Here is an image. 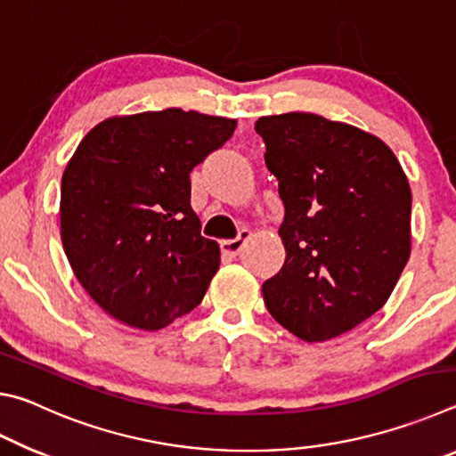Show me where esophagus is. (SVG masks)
I'll use <instances>...</instances> for the list:
<instances>
[{
    "instance_id": "obj_1",
    "label": "esophagus",
    "mask_w": 456,
    "mask_h": 456,
    "mask_svg": "<svg viewBox=\"0 0 456 456\" xmlns=\"http://www.w3.org/2000/svg\"><path fill=\"white\" fill-rule=\"evenodd\" d=\"M251 235L253 233L249 229H241L235 239H225V241H221V251L229 257L239 256V253H241V249H243V245L251 239Z\"/></svg>"
}]
</instances>
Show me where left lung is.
I'll list each match as a JSON object with an SVG mask.
<instances>
[{
    "mask_svg": "<svg viewBox=\"0 0 456 456\" xmlns=\"http://www.w3.org/2000/svg\"><path fill=\"white\" fill-rule=\"evenodd\" d=\"M256 133L285 207V264L261 293L293 336L326 342L388 302L411 257V184L386 142L346 122L288 112Z\"/></svg>",
    "mask_w": 456,
    "mask_h": 456,
    "instance_id": "left-lung-1",
    "label": "left lung"
}]
</instances>
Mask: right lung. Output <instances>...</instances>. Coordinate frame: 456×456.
Returning <instances> with one entry per match:
<instances>
[{
  "instance_id": "add662e5",
  "label": "right lung",
  "mask_w": 456,
  "mask_h": 456,
  "mask_svg": "<svg viewBox=\"0 0 456 456\" xmlns=\"http://www.w3.org/2000/svg\"><path fill=\"white\" fill-rule=\"evenodd\" d=\"M235 126L181 108L112 117L68 160L61 245L76 280L114 320L154 331L200 304L221 251L200 235L189 175Z\"/></svg>"
}]
</instances>
